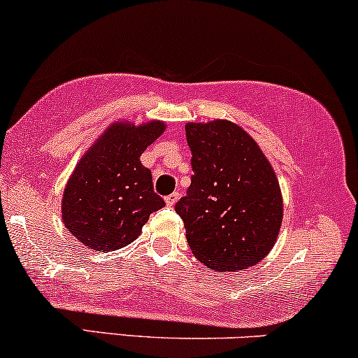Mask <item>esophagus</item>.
Masks as SVG:
<instances>
[{"label":"esophagus","mask_w":358,"mask_h":358,"mask_svg":"<svg viewBox=\"0 0 358 358\" xmlns=\"http://www.w3.org/2000/svg\"><path fill=\"white\" fill-rule=\"evenodd\" d=\"M178 198H180V194L175 192V193H171V194H169V196L165 198V203H166V205H169V206H175V203L178 201Z\"/></svg>","instance_id":"esophagus-1"}]
</instances>
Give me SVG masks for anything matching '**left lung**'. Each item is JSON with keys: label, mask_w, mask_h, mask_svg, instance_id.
Segmentation results:
<instances>
[{"label": "left lung", "mask_w": 358, "mask_h": 358, "mask_svg": "<svg viewBox=\"0 0 358 358\" xmlns=\"http://www.w3.org/2000/svg\"><path fill=\"white\" fill-rule=\"evenodd\" d=\"M185 132L194 175L175 210L189 250L220 273L257 264L278 241L284 216L273 165L256 140L229 120L188 122Z\"/></svg>", "instance_id": "obj_1"}]
</instances>
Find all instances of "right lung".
<instances>
[{"mask_svg": "<svg viewBox=\"0 0 358 358\" xmlns=\"http://www.w3.org/2000/svg\"><path fill=\"white\" fill-rule=\"evenodd\" d=\"M166 130L162 120L114 122L80 157L62 193V223L92 251L134 243L165 201L153 192L152 171L140 155Z\"/></svg>", "mask_w": 358, "mask_h": 358, "instance_id": "obj_1", "label": "right lung"}]
</instances>
